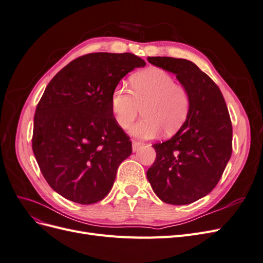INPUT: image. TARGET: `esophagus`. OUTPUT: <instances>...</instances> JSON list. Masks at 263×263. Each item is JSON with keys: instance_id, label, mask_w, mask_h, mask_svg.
Listing matches in <instances>:
<instances>
[{"instance_id": "34e87169", "label": "esophagus", "mask_w": 263, "mask_h": 263, "mask_svg": "<svg viewBox=\"0 0 263 263\" xmlns=\"http://www.w3.org/2000/svg\"><path fill=\"white\" fill-rule=\"evenodd\" d=\"M144 146V144H142L141 141H137V140H133V151L135 153V151H137L140 147Z\"/></svg>"}]
</instances>
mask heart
Wrapping results in <instances>:
<instances>
[{"instance_id": "heart-1", "label": "heart", "mask_w": 263, "mask_h": 263, "mask_svg": "<svg viewBox=\"0 0 263 263\" xmlns=\"http://www.w3.org/2000/svg\"><path fill=\"white\" fill-rule=\"evenodd\" d=\"M110 108L123 129L128 128L142 108L144 118L130 128L135 136L151 138L160 130L164 136H172L186 121L190 95L164 70L151 68L132 78V92L117 86L110 97Z\"/></svg>"}]
</instances>
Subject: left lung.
Returning <instances> with one entry per match:
<instances>
[{
    "label": "left lung",
    "mask_w": 263,
    "mask_h": 263,
    "mask_svg": "<svg viewBox=\"0 0 263 263\" xmlns=\"http://www.w3.org/2000/svg\"><path fill=\"white\" fill-rule=\"evenodd\" d=\"M151 65L177 76L190 95L186 121L172 138L155 144L148 181L164 203L185 205L216 186L233 151V127L219 87L186 59L148 57Z\"/></svg>",
    "instance_id": "8db88e82"
}]
</instances>
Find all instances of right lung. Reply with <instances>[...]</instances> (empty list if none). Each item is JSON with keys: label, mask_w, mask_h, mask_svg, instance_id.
<instances>
[{"label": "right lung", "mask_w": 263, "mask_h": 263, "mask_svg": "<svg viewBox=\"0 0 263 263\" xmlns=\"http://www.w3.org/2000/svg\"><path fill=\"white\" fill-rule=\"evenodd\" d=\"M146 62L133 53L94 52L71 61L47 85L36 107L31 147L55 192L79 204L103 200L132 141L110 108L119 81Z\"/></svg>", "instance_id": "obj_1"}]
</instances>
